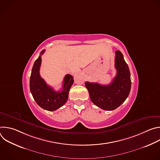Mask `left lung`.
<instances>
[{
    "label": "left lung",
    "instance_id": "1",
    "mask_svg": "<svg viewBox=\"0 0 160 160\" xmlns=\"http://www.w3.org/2000/svg\"><path fill=\"white\" fill-rule=\"evenodd\" d=\"M117 75L108 85L98 83H85L90 100L99 108L111 111L119 107L128 98L131 88L130 73L128 64L120 51L115 52Z\"/></svg>",
    "mask_w": 160,
    "mask_h": 160
}]
</instances>
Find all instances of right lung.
I'll list each match as a JSON object with an SVG mask.
<instances>
[{
	"mask_svg": "<svg viewBox=\"0 0 160 160\" xmlns=\"http://www.w3.org/2000/svg\"><path fill=\"white\" fill-rule=\"evenodd\" d=\"M45 50L42 51L40 55L35 61L32 68L30 80V88L33 99L42 108L48 111H55L62 106L68 99L70 89L73 83V77L68 74L64 77L62 90L55 91L49 86L40 75L41 66V55Z\"/></svg>",
	"mask_w": 160,
	"mask_h": 160,
	"instance_id": "1",
	"label": "right lung"
}]
</instances>
